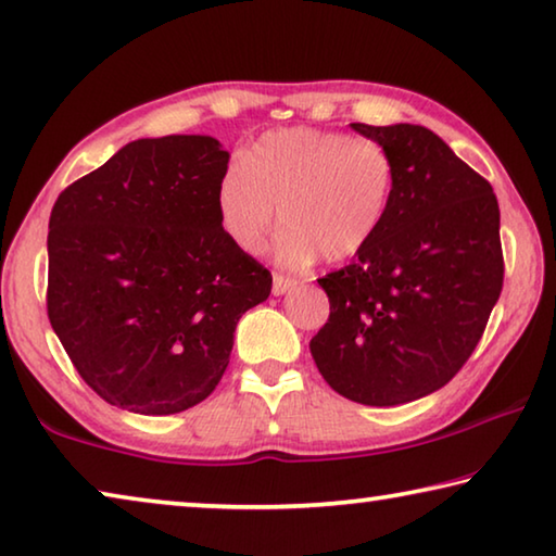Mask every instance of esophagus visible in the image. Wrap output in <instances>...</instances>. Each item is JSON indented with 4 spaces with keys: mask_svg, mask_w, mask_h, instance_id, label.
Segmentation results:
<instances>
[{
    "mask_svg": "<svg viewBox=\"0 0 556 556\" xmlns=\"http://www.w3.org/2000/svg\"><path fill=\"white\" fill-rule=\"evenodd\" d=\"M294 287H296V279H289V277H281V275L271 277V294H275V296L287 294V291H291Z\"/></svg>",
    "mask_w": 556,
    "mask_h": 556,
    "instance_id": "1",
    "label": "esophagus"
}]
</instances>
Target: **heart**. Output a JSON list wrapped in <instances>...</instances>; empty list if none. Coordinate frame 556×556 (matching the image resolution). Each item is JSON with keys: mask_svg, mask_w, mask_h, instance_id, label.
<instances>
[{"mask_svg": "<svg viewBox=\"0 0 556 556\" xmlns=\"http://www.w3.org/2000/svg\"><path fill=\"white\" fill-rule=\"evenodd\" d=\"M392 154L368 137L291 127L267 131L218 181L215 208L242 252L265 248L277 218V260L304 267L321 255L343 262L368 248L388 218ZM280 213H276V208Z\"/></svg>", "mask_w": 556, "mask_h": 556, "instance_id": "b5f03b06", "label": "heart"}]
</instances>
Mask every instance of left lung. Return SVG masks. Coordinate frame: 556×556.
I'll list each match as a JSON object with an SVG mask.
<instances>
[{
  "instance_id": "left-lung-1",
  "label": "left lung",
  "mask_w": 556,
  "mask_h": 556,
  "mask_svg": "<svg viewBox=\"0 0 556 556\" xmlns=\"http://www.w3.org/2000/svg\"><path fill=\"white\" fill-rule=\"evenodd\" d=\"M351 127L392 154V203L368 248L318 279L331 316L308 348L338 394L394 407L444 388L481 341L503 289L501 211L431 129Z\"/></svg>"
}]
</instances>
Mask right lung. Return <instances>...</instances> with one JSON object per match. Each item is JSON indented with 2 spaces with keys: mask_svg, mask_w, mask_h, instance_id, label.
Returning <instances> with one entry per match:
<instances>
[{
  "mask_svg": "<svg viewBox=\"0 0 556 556\" xmlns=\"http://www.w3.org/2000/svg\"><path fill=\"white\" fill-rule=\"evenodd\" d=\"M230 154L205 135L137 139L59 195L49 318L75 370L119 409L164 417L203 402L235 328L271 275L223 230Z\"/></svg>",
  "mask_w": 556,
  "mask_h": 556,
  "instance_id": "obj_1",
  "label": "right lung"
}]
</instances>
